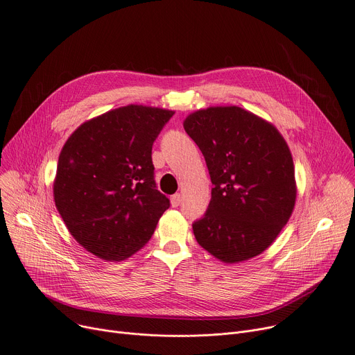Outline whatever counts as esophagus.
I'll list each match as a JSON object with an SVG mask.
<instances>
[{"instance_id":"obj_1","label":"esophagus","mask_w":355,"mask_h":355,"mask_svg":"<svg viewBox=\"0 0 355 355\" xmlns=\"http://www.w3.org/2000/svg\"><path fill=\"white\" fill-rule=\"evenodd\" d=\"M181 201H182V196H181V194H174V196L171 197V205H173L174 208H177V207L181 204Z\"/></svg>"}]
</instances>
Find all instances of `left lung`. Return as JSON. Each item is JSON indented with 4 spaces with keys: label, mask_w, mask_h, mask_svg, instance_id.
<instances>
[{
    "label": "left lung",
    "mask_w": 355,
    "mask_h": 355,
    "mask_svg": "<svg viewBox=\"0 0 355 355\" xmlns=\"http://www.w3.org/2000/svg\"><path fill=\"white\" fill-rule=\"evenodd\" d=\"M204 154L214 188L192 223L197 242L223 263L261 254L295 209L297 187L290 148L277 128L238 106L200 109L184 120Z\"/></svg>",
    "instance_id": "obj_1"
}]
</instances>
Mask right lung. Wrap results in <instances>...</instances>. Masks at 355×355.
Segmentation results:
<instances>
[{
    "label": "right lung",
    "instance_id": "obj_1",
    "mask_svg": "<svg viewBox=\"0 0 355 355\" xmlns=\"http://www.w3.org/2000/svg\"><path fill=\"white\" fill-rule=\"evenodd\" d=\"M174 112L128 105L93 117L58 159L53 200L71 235L103 261L140 250L170 200L155 188L153 143Z\"/></svg>",
    "mask_w": 355,
    "mask_h": 355
}]
</instances>
